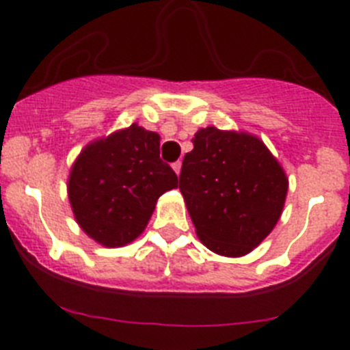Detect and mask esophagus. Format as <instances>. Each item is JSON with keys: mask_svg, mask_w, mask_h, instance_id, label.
Segmentation results:
<instances>
[{"mask_svg": "<svg viewBox=\"0 0 350 350\" xmlns=\"http://www.w3.org/2000/svg\"><path fill=\"white\" fill-rule=\"evenodd\" d=\"M173 170H175V173H177V175H180V170H182V163L180 161H177V163H173Z\"/></svg>", "mask_w": 350, "mask_h": 350, "instance_id": "1", "label": "esophagus"}]
</instances>
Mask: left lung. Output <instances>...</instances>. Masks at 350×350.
Listing matches in <instances>:
<instances>
[{"label": "left lung", "mask_w": 350, "mask_h": 350, "mask_svg": "<svg viewBox=\"0 0 350 350\" xmlns=\"http://www.w3.org/2000/svg\"><path fill=\"white\" fill-rule=\"evenodd\" d=\"M182 161L180 193L198 238L226 258L249 254L282 215L289 180L261 138L198 129Z\"/></svg>", "instance_id": "1"}]
</instances>
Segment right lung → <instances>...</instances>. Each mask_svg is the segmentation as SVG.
I'll use <instances>...</instances> for the list:
<instances>
[{"instance_id":"1","label":"right lung","mask_w":350,"mask_h":350,"mask_svg":"<svg viewBox=\"0 0 350 350\" xmlns=\"http://www.w3.org/2000/svg\"><path fill=\"white\" fill-rule=\"evenodd\" d=\"M161 137L137 122L80 150L68 177L77 224L96 243L116 249L137 240L161 194L178 178L159 157Z\"/></svg>"}]
</instances>
